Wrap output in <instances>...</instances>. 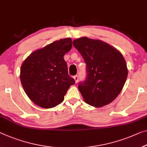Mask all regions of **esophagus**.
<instances>
[{"label": "esophagus", "mask_w": 147, "mask_h": 147, "mask_svg": "<svg viewBox=\"0 0 147 147\" xmlns=\"http://www.w3.org/2000/svg\"><path fill=\"white\" fill-rule=\"evenodd\" d=\"M74 80H75V81H76V83H77L78 82V80H79V76H78V75H76V76H74Z\"/></svg>", "instance_id": "34e87169"}]
</instances>
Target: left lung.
Instances as JSON below:
<instances>
[{
	"label": "left lung",
	"instance_id": "left-lung-1",
	"mask_svg": "<svg viewBox=\"0 0 147 147\" xmlns=\"http://www.w3.org/2000/svg\"><path fill=\"white\" fill-rule=\"evenodd\" d=\"M73 45L86 64V78L78 85L85 102L95 107L112 102L127 80L122 55L106 42L85 37L74 40Z\"/></svg>",
	"mask_w": 147,
	"mask_h": 147
}]
</instances>
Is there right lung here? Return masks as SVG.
<instances>
[{"instance_id":"add662e5","label":"right lung","mask_w":147,"mask_h":147,"mask_svg":"<svg viewBox=\"0 0 147 147\" xmlns=\"http://www.w3.org/2000/svg\"><path fill=\"white\" fill-rule=\"evenodd\" d=\"M71 47L70 38L56 40L33 52L22 65V86L29 98L39 107H55L63 102L69 87L75 84L64 59Z\"/></svg>"}]
</instances>
